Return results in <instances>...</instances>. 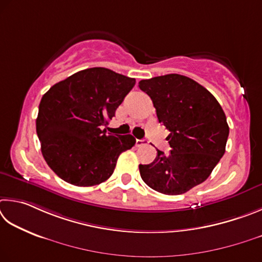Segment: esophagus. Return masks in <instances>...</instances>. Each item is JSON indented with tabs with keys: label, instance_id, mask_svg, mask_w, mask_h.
<instances>
[{
	"label": "esophagus",
	"instance_id": "34e87169",
	"mask_svg": "<svg viewBox=\"0 0 262 262\" xmlns=\"http://www.w3.org/2000/svg\"><path fill=\"white\" fill-rule=\"evenodd\" d=\"M145 143H146V140H144V139H137L136 140V146H137V147H140V146L145 145Z\"/></svg>",
	"mask_w": 262,
	"mask_h": 262
}]
</instances>
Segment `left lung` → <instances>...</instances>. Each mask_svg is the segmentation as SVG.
<instances>
[{
    "label": "left lung",
    "instance_id": "1",
    "mask_svg": "<svg viewBox=\"0 0 262 262\" xmlns=\"http://www.w3.org/2000/svg\"><path fill=\"white\" fill-rule=\"evenodd\" d=\"M157 109L159 123L170 135V154L158 150L154 161L140 164L143 181L163 194L185 193L209 177L226 152L227 117L209 91L189 77L170 73L139 81Z\"/></svg>",
    "mask_w": 262,
    "mask_h": 262
}]
</instances>
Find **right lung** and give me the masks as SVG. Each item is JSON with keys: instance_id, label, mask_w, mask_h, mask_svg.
Wrapping results in <instances>:
<instances>
[{"instance_id": "add662e5", "label": "right lung", "mask_w": 262, "mask_h": 262, "mask_svg": "<svg viewBox=\"0 0 262 262\" xmlns=\"http://www.w3.org/2000/svg\"><path fill=\"white\" fill-rule=\"evenodd\" d=\"M136 84L105 68L78 71L49 89L36 118L41 152L67 183L93 186L113 175L119 154L134 147L131 135L101 130Z\"/></svg>"}]
</instances>
